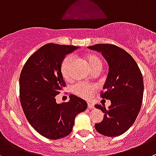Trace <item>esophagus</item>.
<instances>
[{"mask_svg": "<svg viewBox=\"0 0 156 156\" xmlns=\"http://www.w3.org/2000/svg\"><path fill=\"white\" fill-rule=\"evenodd\" d=\"M87 107H88V109H94V104L92 103H88V104H87Z\"/></svg>", "mask_w": 156, "mask_h": 156, "instance_id": "34e87169", "label": "esophagus"}]
</instances>
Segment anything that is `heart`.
Instances as JSON below:
<instances>
[{"label":"heart","mask_w":156,"mask_h":156,"mask_svg":"<svg viewBox=\"0 0 156 156\" xmlns=\"http://www.w3.org/2000/svg\"><path fill=\"white\" fill-rule=\"evenodd\" d=\"M86 60L88 62L92 71L95 69H100L103 67V62L100 57L93 53L86 55ZM73 60L72 55H67L62 60L60 65V72L62 77L65 80H69L71 78V68ZM96 90V87L86 83H78L72 87V92L76 96L83 99H90L93 96V92Z\"/></svg>","instance_id":"b5f03b06"}]
</instances>
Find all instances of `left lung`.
<instances>
[{"label": "left lung", "mask_w": 156, "mask_h": 156, "mask_svg": "<svg viewBox=\"0 0 156 156\" xmlns=\"http://www.w3.org/2000/svg\"><path fill=\"white\" fill-rule=\"evenodd\" d=\"M88 48L100 52L109 64L100 96L110 99L111 106L108 109L102 105L95 106L105 113L95 128L106 136H120L132 126L140 111L144 90L142 73L131 55L117 46L99 44Z\"/></svg>", "instance_id": "left-lung-1"}]
</instances>
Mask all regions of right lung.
<instances>
[{
  "label": "right lung",
  "instance_id": "1",
  "mask_svg": "<svg viewBox=\"0 0 156 156\" xmlns=\"http://www.w3.org/2000/svg\"><path fill=\"white\" fill-rule=\"evenodd\" d=\"M77 48L45 44L28 58L20 73L22 109L33 128L47 139L68 136L72 132L75 117L87 108L85 100L73 94L66 103H56V96L66 86L60 72V63L65 55Z\"/></svg>",
  "mask_w": 156,
  "mask_h": 156
}]
</instances>
